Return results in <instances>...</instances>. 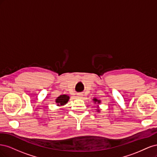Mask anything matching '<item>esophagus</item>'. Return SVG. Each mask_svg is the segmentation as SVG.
I'll use <instances>...</instances> for the list:
<instances>
[{
  "mask_svg": "<svg viewBox=\"0 0 157 157\" xmlns=\"http://www.w3.org/2000/svg\"><path fill=\"white\" fill-rule=\"evenodd\" d=\"M82 96H83V95L81 94H79L77 95V98H82Z\"/></svg>",
  "mask_w": 157,
  "mask_h": 157,
  "instance_id": "esophagus-1",
  "label": "esophagus"
}]
</instances>
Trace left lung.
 Returning <instances> with one entry per match:
<instances>
[{
  "label": "left lung",
  "mask_w": 157,
  "mask_h": 157,
  "mask_svg": "<svg viewBox=\"0 0 157 157\" xmlns=\"http://www.w3.org/2000/svg\"><path fill=\"white\" fill-rule=\"evenodd\" d=\"M93 100L95 101V102H96V101H98V103H100V101H99V100H98V99H96V98H94V99H93Z\"/></svg>",
  "instance_id": "8db88e82"
}]
</instances>
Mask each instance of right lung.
Instances as JSON below:
<instances>
[{
    "label": "right lung",
    "mask_w": 157,
    "mask_h": 157,
    "mask_svg": "<svg viewBox=\"0 0 157 157\" xmlns=\"http://www.w3.org/2000/svg\"><path fill=\"white\" fill-rule=\"evenodd\" d=\"M69 99V97L67 95H62V96H59L56 99V102L58 103V105H63L67 103Z\"/></svg>",
    "instance_id": "1"
}]
</instances>
